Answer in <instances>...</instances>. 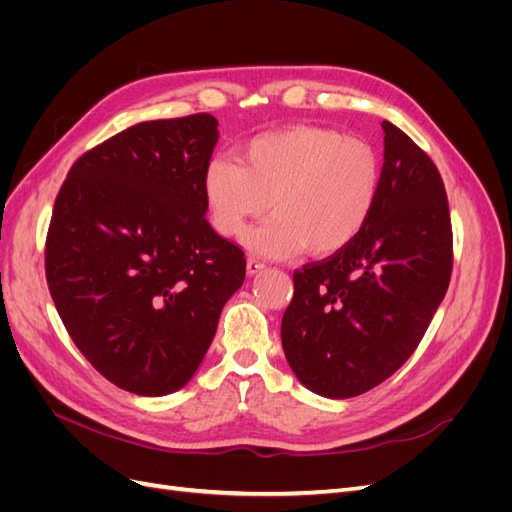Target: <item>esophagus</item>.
<instances>
[{
    "label": "esophagus",
    "mask_w": 512,
    "mask_h": 512,
    "mask_svg": "<svg viewBox=\"0 0 512 512\" xmlns=\"http://www.w3.org/2000/svg\"><path fill=\"white\" fill-rule=\"evenodd\" d=\"M267 269V262L260 258H247V273L250 275H258L260 271Z\"/></svg>",
    "instance_id": "obj_1"
}]
</instances>
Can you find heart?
I'll use <instances>...</instances> for the list:
<instances>
[{
	"mask_svg": "<svg viewBox=\"0 0 512 512\" xmlns=\"http://www.w3.org/2000/svg\"><path fill=\"white\" fill-rule=\"evenodd\" d=\"M380 185L374 145L320 126L260 134L239 147L237 162L215 158L203 173L209 220L222 237H241L252 220L275 211L245 237L269 256L303 245L312 254L342 250L369 222Z\"/></svg>",
	"mask_w": 512,
	"mask_h": 512,
	"instance_id": "heart-1",
	"label": "heart"
}]
</instances>
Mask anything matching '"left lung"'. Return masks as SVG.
<instances>
[{
	"mask_svg": "<svg viewBox=\"0 0 512 512\" xmlns=\"http://www.w3.org/2000/svg\"><path fill=\"white\" fill-rule=\"evenodd\" d=\"M384 164L374 213L333 256L294 271L282 346L303 386L348 399L404 365L442 303L453 228L440 170L382 121Z\"/></svg>",
	"mask_w": 512,
	"mask_h": 512,
	"instance_id": "1",
	"label": "left lung"
}]
</instances>
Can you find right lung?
<instances>
[{
	"mask_svg": "<svg viewBox=\"0 0 512 512\" xmlns=\"http://www.w3.org/2000/svg\"><path fill=\"white\" fill-rule=\"evenodd\" d=\"M218 119L143 121L85 151L55 198L46 284L72 342L119 389L179 391L196 374L245 254L205 220Z\"/></svg>",
	"mask_w": 512,
	"mask_h": 512,
	"instance_id": "add662e5",
	"label": "right lung"
}]
</instances>
